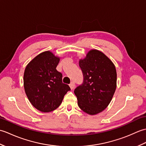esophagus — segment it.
Instances as JSON below:
<instances>
[{
	"mask_svg": "<svg viewBox=\"0 0 146 146\" xmlns=\"http://www.w3.org/2000/svg\"><path fill=\"white\" fill-rule=\"evenodd\" d=\"M70 86L71 90H73L74 88H75V83H74V82H71V83L70 84Z\"/></svg>",
	"mask_w": 146,
	"mask_h": 146,
	"instance_id": "34e87169",
	"label": "esophagus"
}]
</instances>
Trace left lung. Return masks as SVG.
Instances as JSON below:
<instances>
[{
	"mask_svg": "<svg viewBox=\"0 0 146 146\" xmlns=\"http://www.w3.org/2000/svg\"><path fill=\"white\" fill-rule=\"evenodd\" d=\"M83 83L74 90L79 107L89 115L106 108L117 87V71L113 62L102 51L91 49L79 60Z\"/></svg>",
	"mask_w": 146,
	"mask_h": 146,
	"instance_id": "left-lung-1",
	"label": "left lung"
}]
</instances>
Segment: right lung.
<instances>
[{"mask_svg": "<svg viewBox=\"0 0 146 146\" xmlns=\"http://www.w3.org/2000/svg\"><path fill=\"white\" fill-rule=\"evenodd\" d=\"M60 60V57L46 51L34 58L24 70L26 94L33 106L42 112L56 109L71 90L62 82V74L56 69Z\"/></svg>", "mask_w": 146, "mask_h": 146, "instance_id": "1", "label": "right lung"}]
</instances>
